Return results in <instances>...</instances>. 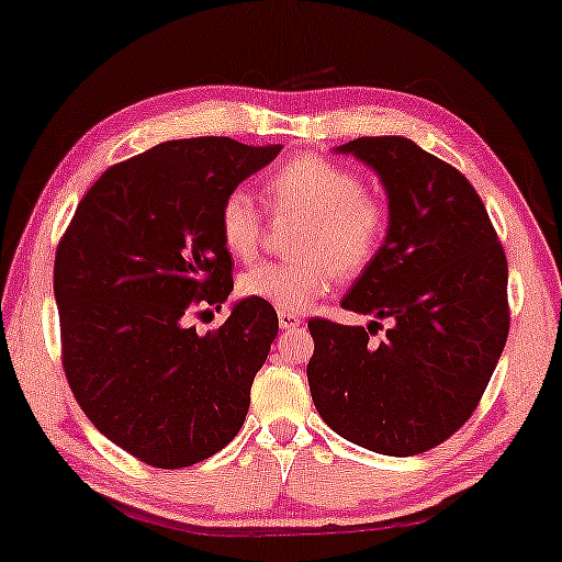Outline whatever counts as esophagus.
Returning a JSON list of instances; mask_svg holds the SVG:
<instances>
[{"label": "esophagus", "mask_w": 562, "mask_h": 562, "mask_svg": "<svg viewBox=\"0 0 562 562\" xmlns=\"http://www.w3.org/2000/svg\"><path fill=\"white\" fill-rule=\"evenodd\" d=\"M278 321H280V328L282 330H292V328L303 326V315L292 313V311H280L278 313Z\"/></svg>", "instance_id": "34e87169"}]
</instances>
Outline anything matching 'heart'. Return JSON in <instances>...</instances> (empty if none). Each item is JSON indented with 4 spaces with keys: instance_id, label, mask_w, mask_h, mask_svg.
<instances>
[{
    "instance_id": "heart-1",
    "label": "heart",
    "mask_w": 562,
    "mask_h": 562,
    "mask_svg": "<svg viewBox=\"0 0 562 562\" xmlns=\"http://www.w3.org/2000/svg\"><path fill=\"white\" fill-rule=\"evenodd\" d=\"M274 209L305 213L295 262H257L241 272L239 292L278 311H305L334 288L338 274L367 270L384 241L386 213L357 172L344 165L303 155L274 172L267 183ZM262 211L244 188L226 193L218 211V234L226 251L241 262L257 255Z\"/></svg>"
}]
</instances>
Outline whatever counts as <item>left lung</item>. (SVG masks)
<instances>
[{"mask_svg": "<svg viewBox=\"0 0 562 562\" xmlns=\"http://www.w3.org/2000/svg\"><path fill=\"white\" fill-rule=\"evenodd\" d=\"M382 180L390 224L371 265L341 300L390 319L313 318L307 384L323 423L382 456H415L453 436L476 409L509 334L507 257L473 186L407 137L334 147ZM375 322V321H371Z\"/></svg>", "mask_w": 562, "mask_h": 562, "instance_id": "left-lung-1", "label": "left lung"}]
</instances>
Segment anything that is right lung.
I'll use <instances>...</instances> for the list:
<instances>
[{"label":"right lung","instance_id":"1","mask_svg":"<svg viewBox=\"0 0 562 562\" xmlns=\"http://www.w3.org/2000/svg\"><path fill=\"white\" fill-rule=\"evenodd\" d=\"M228 137L162 142L109 168L55 251L63 367L86 417L126 453L186 469L236 438L278 313L244 297L218 330L191 315L234 290L226 193L280 155Z\"/></svg>","mask_w":562,"mask_h":562}]
</instances>
